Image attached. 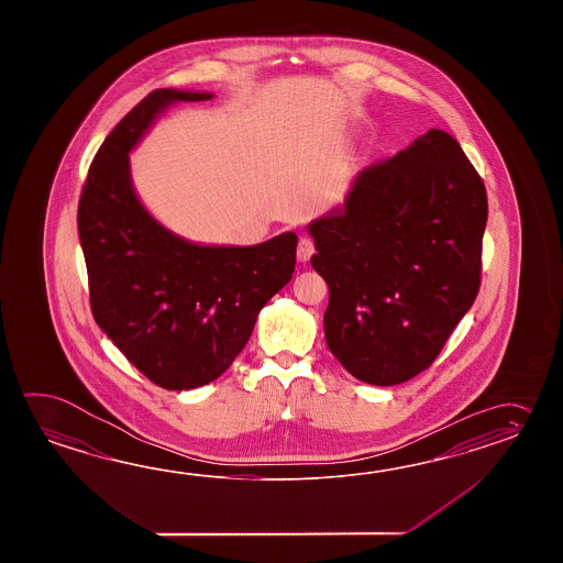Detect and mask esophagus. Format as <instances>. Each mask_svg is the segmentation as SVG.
Returning a JSON list of instances; mask_svg holds the SVG:
<instances>
[{"mask_svg": "<svg viewBox=\"0 0 563 563\" xmlns=\"http://www.w3.org/2000/svg\"><path fill=\"white\" fill-rule=\"evenodd\" d=\"M316 253V243H313V240L311 238H299L298 243V260L299 262H308L310 260L311 255Z\"/></svg>", "mask_w": 563, "mask_h": 563, "instance_id": "obj_1", "label": "esophagus"}]
</instances>
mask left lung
<instances>
[{
  "mask_svg": "<svg viewBox=\"0 0 563 563\" xmlns=\"http://www.w3.org/2000/svg\"><path fill=\"white\" fill-rule=\"evenodd\" d=\"M487 209L461 144L432 129L311 223V265L330 287L325 342L354 378L407 383L441 354L477 298Z\"/></svg>",
  "mask_w": 563,
  "mask_h": 563,
  "instance_id": "obj_1",
  "label": "left lung"
}]
</instances>
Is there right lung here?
<instances>
[{
    "mask_svg": "<svg viewBox=\"0 0 563 563\" xmlns=\"http://www.w3.org/2000/svg\"><path fill=\"white\" fill-rule=\"evenodd\" d=\"M211 96L170 88L144 96L98 148L78 203L96 323L167 390L197 388L228 371L296 267L291 231L252 247L195 245L161 228L132 191L129 153L156 114Z\"/></svg>",
    "mask_w": 563,
    "mask_h": 563,
    "instance_id": "right-lung-1",
    "label": "right lung"
}]
</instances>
